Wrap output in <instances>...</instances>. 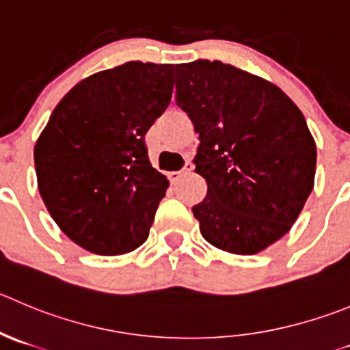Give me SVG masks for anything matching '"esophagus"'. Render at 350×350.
Here are the masks:
<instances>
[{
    "instance_id": "obj_1",
    "label": "esophagus",
    "mask_w": 350,
    "mask_h": 350,
    "mask_svg": "<svg viewBox=\"0 0 350 350\" xmlns=\"http://www.w3.org/2000/svg\"><path fill=\"white\" fill-rule=\"evenodd\" d=\"M192 170H194V165H192L191 161H187V163H185V165H184V168L180 170V172H170V173H168L170 182H177L178 178L184 177V175H187V173H191Z\"/></svg>"
}]
</instances>
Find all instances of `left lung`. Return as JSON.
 <instances>
[{
  "instance_id": "1",
  "label": "left lung",
  "mask_w": 350,
  "mask_h": 350,
  "mask_svg": "<svg viewBox=\"0 0 350 350\" xmlns=\"http://www.w3.org/2000/svg\"><path fill=\"white\" fill-rule=\"evenodd\" d=\"M178 108L199 134L196 172L208 194L192 208L202 237L256 254L284 237L314 185L316 144L282 89L221 62L175 66Z\"/></svg>"
}]
</instances>
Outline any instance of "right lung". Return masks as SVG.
Wrapping results in <instances>:
<instances>
[{"label": "right lung", "mask_w": 350, "mask_h": 350, "mask_svg": "<svg viewBox=\"0 0 350 350\" xmlns=\"http://www.w3.org/2000/svg\"><path fill=\"white\" fill-rule=\"evenodd\" d=\"M173 65L129 62L79 82L34 148L41 198L62 232L101 256L144 244L170 182L146 132L170 105Z\"/></svg>", "instance_id": "1"}]
</instances>
